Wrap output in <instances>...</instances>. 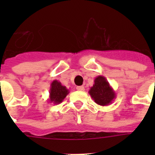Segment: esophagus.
<instances>
[{
    "label": "esophagus",
    "mask_w": 155,
    "mask_h": 155,
    "mask_svg": "<svg viewBox=\"0 0 155 155\" xmlns=\"http://www.w3.org/2000/svg\"><path fill=\"white\" fill-rule=\"evenodd\" d=\"M76 89L78 91H84V86H78V87H76Z\"/></svg>",
    "instance_id": "esophagus-1"
}]
</instances>
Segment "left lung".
I'll use <instances>...</instances> for the list:
<instances>
[{
	"label": "left lung",
	"instance_id": "left-lung-1",
	"mask_svg": "<svg viewBox=\"0 0 155 155\" xmlns=\"http://www.w3.org/2000/svg\"><path fill=\"white\" fill-rule=\"evenodd\" d=\"M88 93L97 104L107 106L116 99V92L108 80L103 75H98L94 80V84L90 87Z\"/></svg>",
	"mask_w": 155,
	"mask_h": 155
}]
</instances>
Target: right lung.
Instances as JSON below:
<instances>
[{
	"instance_id": "add662e5",
	"label": "right lung",
	"mask_w": 155,
	"mask_h": 155,
	"mask_svg": "<svg viewBox=\"0 0 155 155\" xmlns=\"http://www.w3.org/2000/svg\"><path fill=\"white\" fill-rule=\"evenodd\" d=\"M69 92V90L65 86L62 85L59 81L56 80H53L50 87L48 101L50 103H53L54 104H58L63 102Z\"/></svg>"
}]
</instances>
